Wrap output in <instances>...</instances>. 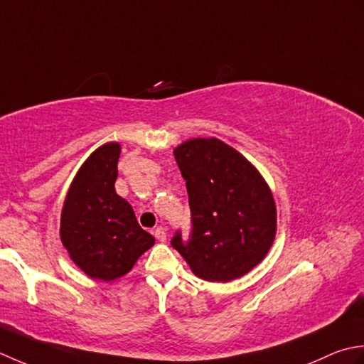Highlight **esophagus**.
<instances>
[{"label":"esophagus","mask_w":364,"mask_h":364,"mask_svg":"<svg viewBox=\"0 0 364 364\" xmlns=\"http://www.w3.org/2000/svg\"><path fill=\"white\" fill-rule=\"evenodd\" d=\"M154 235H155V239H157L159 242H166V231H165V228L159 226V228L154 231Z\"/></svg>","instance_id":"34e87169"}]
</instances>
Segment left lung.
I'll use <instances>...</instances> for the list:
<instances>
[{
    "label": "left lung",
    "instance_id": "8db88e82",
    "mask_svg": "<svg viewBox=\"0 0 364 364\" xmlns=\"http://www.w3.org/2000/svg\"><path fill=\"white\" fill-rule=\"evenodd\" d=\"M191 210V234L171 245L196 277L228 283L269 253L277 234L273 195L257 169L217 138H193L174 149Z\"/></svg>",
    "mask_w": 364,
    "mask_h": 364
}]
</instances>
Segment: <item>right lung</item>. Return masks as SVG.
Returning <instances> with one entry per match:
<instances>
[{"label": "right lung", "mask_w": 364, "mask_h": 364, "mask_svg": "<svg viewBox=\"0 0 364 364\" xmlns=\"http://www.w3.org/2000/svg\"><path fill=\"white\" fill-rule=\"evenodd\" d=\"M121 146L107 143L81 165L65 196L59 235L70 259L92 279L113 281L132 270L155 239L116 193Z\"/></svg>", "instance_id": "add662e5"}]
</instances>
